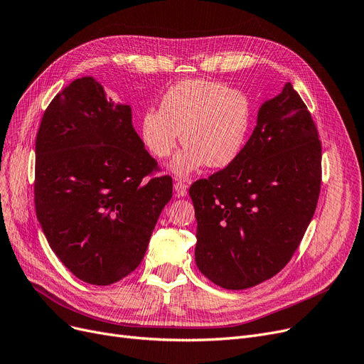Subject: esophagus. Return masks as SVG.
<instances>
[{
  "instance_id": "1",
  "label": "esophagus",
  "mask_w": 364,
  "mask_h": 364,
  "mask_svg": "<svg viewBox=\"0 0 364 364\" xmlns=\"http://www.w3.org/2000/svg\"><path fill=\"white\" fill-rule=\"evenodd\" d=\"M173 187H176V195L178 198H183V196L187 195V186L183 181H177Z\"/></svg>"
}]
</instances>
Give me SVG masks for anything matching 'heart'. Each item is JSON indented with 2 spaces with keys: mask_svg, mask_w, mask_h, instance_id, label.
<instances>
[{
  "mask_svg": "<svg viewBox=\"0 0 364 364\" xmlns=\"http://www.w3.org/2000/svg\"><path fill=\"white\" fill-rule=\"evenodd\" d=\"M252 124V102L242 90L191 78L172 85L161 98V108L141 116L139 135L157 159L176 150L180 132L186 147L176 154L169 171L187 177L198 169L226 168L241 156Z\"/></svg>",
  "mask_w": 364,
  "mask_h": 364,
  "instance_id": "1",
  "label": "heart"
}]
</instances>
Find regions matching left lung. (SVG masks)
I'll return each mask as SVG.
<instances>
[{"label": "left lung", "instance_id": "left-lung-1", "mask_svg": "<svg viewBox=\"0 0 364 364\" xmlns=\"http://www.w3.org/2000/svg\"><path fill=\"white\" fill-rule=\"evenodd\" d=\"M320 186L318 132L287 83L259 108L238 159L188 188L199 271L228 290L255 287L277 275L304 238Z\"/></svg>", "mask_w": 364, "mask_h": 364}]
</instances>
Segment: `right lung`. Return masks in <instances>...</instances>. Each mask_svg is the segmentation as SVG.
Instances as JSON below:
<instances>
[{"instance_id": "right-lung-1", "label": "right lung", "mask_w": 364, "mask_h": 364, "mask_svg": "<svg viewBox=\"0 0 364 364\" xmlns=\"http://www.w3.org/2000/svg\"><path fill=\"white\" fill-rule=\"evenodd\" d=\"M132 126V109L93 77L62 89L36 139V213L59 260L93 286H109L143 260L172 198L169 176Z\"/></svg>"}]
</instances>
